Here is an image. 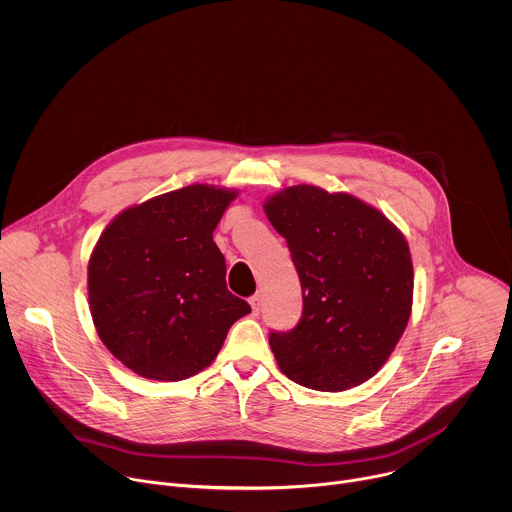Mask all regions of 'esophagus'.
<instances>
[{"label": "esophagus", "mask_w": 512, "mask_h": 512, "mask_svg": "<svg viewBox=\"0 0 512 512\" xmlns=\"http://www.w3.org/2000/svg\"><path fill=\"white\" fill-rule=\"evenodd\" d=\"M249 304H251V310L255 316H259V310H261V298L259 296H253L249 298Z\"/></svg>", "instance_id": "esophagus-1"}]
</instances>
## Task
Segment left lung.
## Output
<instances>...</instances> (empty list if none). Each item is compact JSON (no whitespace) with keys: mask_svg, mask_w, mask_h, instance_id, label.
<instances>
[{"mask_svg":"<svg viewBox=\"0 0 512 512\" xmlns=\"http://www.w3.org/2000/svg\"><path fill=\"white\" fill-rule=\"evenodd\" d=\"M263 210L287 241L304 298L300 324L269 336L281 373L326 393L367 383L411 316L405 235L373 204L310 184L267 196Z\"/></svg>","mask_w":512,"mask_h":512,"instance_id":"obj_1","label":"left lung"}]
</instances>
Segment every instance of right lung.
<instances>
[{
	"label": "right lung",
	"instance_id": "1",
	"mask_svg": "<svg viewBox=\"0 0 512 512\" xmlns=\"http://www.w3.org/2000/svg\"><path fill=\"white\" fill-rule=\"evenodd\" d=\"M239 190L190 184L121 210L87 267L101 342L135 375L182 381L204 371L251 306L227 289L212 239Z\"/></svg>",
	"mask_w": 512,
	"mask_h": 512
}]
</instances>
